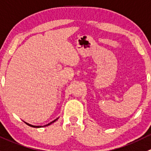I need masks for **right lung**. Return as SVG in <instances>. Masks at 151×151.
Masks as SVG:
<instances>
[{
	"mask_svg": "<svg viewBox=\"0 0 151 151\" xmlns=\"http://www.w3.org/2000/svg\"><path fill=\"white\" fill-rule=\"evenodd\" d=\"M58 119V118H57L56 119H55V120L54 121H52V122H51L50 123H49V124H47V125H44V126H37V125H30V124H29V123H27V122H24L26 124V125H29V126H31V127H33V128H41V127H46V126H48V125H51V124H52V123H54V122H55V121H57Z\"/></svg>",
	"mask_w": 151,
	"mask_h": 151,
	"instance_id": "1",
	"label": "right lung"
}]
</instances>
